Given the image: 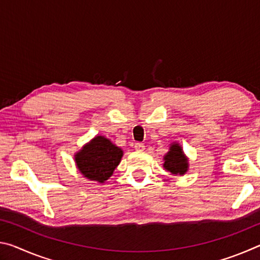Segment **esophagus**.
<instances>
[{"label": "esophagus", "mask_w": 260, "mask_h": 260, "mask_svg": "<svg viewBox=\"0 0 260 260\" xmlns=\"http://www.w3.org/2000/svg\"><path fill=\"white\" fill-rule=\"evenodd\" d=\"M134 149H135L136 151H143L146 148H144V144L143 143H135L134 144Z\"/></svg>", "instance_id": "1"}]
</instances>
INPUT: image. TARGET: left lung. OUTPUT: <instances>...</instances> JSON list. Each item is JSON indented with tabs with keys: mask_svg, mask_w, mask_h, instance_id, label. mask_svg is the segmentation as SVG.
<instances>
[{
	"mask_svg": "<svg viewBox=\"0 0 260 260\" xmlns=\"http://www.w3.org/2000/svg\"><path fill=\"white\" fill-rule=\"evenodd\" d=\"M162 160H164L162 167L173 175L182 177L188 172L189 158L186 156L182 147L178 142H172L170 144L169 151L166 152Z\"/></svg>",
	"mask_w": 260,
	"mask_h": 260,
	"instance_id": "obj_1",
	"label": "left lung"
}]
</instances>
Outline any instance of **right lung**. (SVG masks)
I'll list each match as a JSON object with an SVG mask.
<instances>
[{
  "instance_id": "obj_1",
  "label": "right lung",
  "mask_w": 260,
  "mask_h": 260,
  "mask_svg": "<svg viewBox=\"0 0 260 260\" xmlns=\"http://www.w3.org/2000/svg\"><path fill=\"white\" fill-rule=\"evenodd\" d=\"M124 151L103 135H96L74 153L77 169L90 181L104 183L119 165Z\"/></svg>"
}]
</instances>
